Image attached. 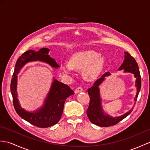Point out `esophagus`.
Wrapping results in <instances>:
<instances>
[{
    "mask_svg": "<svg viewBox=\"0 0 150 150\" xmlns=\"http://www.w3.org/2000/svg\"><path fill=\"white\" fill-rule=\"evenodd\" d=\"M82 91H83V88H82L81 86H78V88H76V89L75 90L74 92H75L76 93H79V92H82Z\"/></svg>",
    "mask_w": 150,
    "mask_h": 150,
    "instance_id": "1",
    "label": "esophagus"
}]
</instances>
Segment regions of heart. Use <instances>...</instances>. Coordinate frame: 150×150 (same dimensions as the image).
Instances as JSON below:
<instances>
[{
	"instance_id": "1",
	"label": "heart",
	"mask_w": 150,
	"mask_h": 150,
	"mask_svg": "<svg viewBox=\"0 0 150 150\" xmlns=\"http://www.w3.org/2000/svg\"><path fill=\"white\" fill-rule=\"evenodd\" d=\"M105 59L94 51H83L74 53L70 62L62 64V69L65 74H71L74 69L83 70V78L88 81L96 79L103 71Z\"/></svg>"
}]
</instances>
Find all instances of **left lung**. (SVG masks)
Listing matches in <instances>:
<instances>
[{"instance_id": "left-lung-1", "label": "left lung", "mask_w": 150, "mask_h": 150, "mask_svg": "<svg viewBox=\"0 0 150 150\" xmlns=\"http://www.w3.org/2000/svg\"><path fill=\"white\" fill-rule=\"evenodd\" d=\"M122 69H124L125 72L133 73L135 78H136V86L137 87V93L134 100L137 101L139 92L141 86L140 72L137 63L136 62L135 58L132 56H131L130 54L128 52H125V60H124L121 67L119 68V70H122ZM109 75H111L109 72H106L102 76L101 78L96 80L93 86L88 89V93L90 96L89 105L86 110L88 117L90 121L92 123L103 127H108L116 125L121 120L126 118L133 110V109H131L129 112H126L125 114L116 118H112L110 116L104 114L101 106V99L100 97L98 86L103 83L105 76Z\"/></svg>"}]
</instances>
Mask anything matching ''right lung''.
Here are the masks:
<instances>
[{
  "instance_id": "1",
  "label": "right lung",
  "mask_w": 150,
  "mask_h": 150,
  "mask_svg": "<svg viewBox=\"0 0 150 150\" xmlns=\"http://www.w3.org/2000/svg\"><path fill=\"white\" fill-rule=\"evenodd\" d=\"M49 52V49L41 48L38 52L30 50L24 52L16 61L13 78L11 81V91L13 105L18 115L32 125L39 128L53 126L59 122L63 112L65 100L74 93V91L67 85L54 79L43 107L34 112L26 111L20 107L17 98L16 74L25 64L32 61L45 62L55 68L60 67L55 60L50 57Z\"/></svg>"
}]
</instances>
